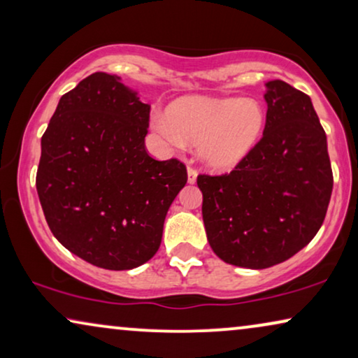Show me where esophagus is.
<instances>
[{"mask_svg":"<svg viewBox=\"0 0 358 358\" xmlns=\"http://www.w3.org/2000/svg\"><path fill=\"white\" fill-rule=\"evenodd\" d=\"M197 169L194 168H189L187 169V182L189 184H195V180H197Z\"/></svg>","mask_w":358,"mask_h":358,"instance_id":"1","label":"esophagus"}]
</instances>
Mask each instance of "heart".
<instances>
[{"label": "heart", "instance_id": "heart-1", "mask_svg": "<svg viewBox=\"0 0 358 358\" xmlns=\"http://www.w3.org/2000/svg\"><path fill=\"white\" fill-rule=\"evenodd\" d=\"M151 124L168 145L174 148L197 145L205 164L229 171L256 148L266 127V114L262 106L249 97L185 96L169 106L168 114H156Z\"/></svg>", "mask_w": 358, "mask_h": 358}]
</instances>
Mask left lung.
Here are the masks:
<instances>
[{
    "label": "left lung",
    "mask_w": 358,
    "mask_h": 358,
    "mask_svg": "<svg viewBox=\"0 0 358 358\" xmlns=\"http://www.w3.org/2000/svg\"><path fill=\"white\" fill-rule=\"evenodd\" d=\"M266 127L251 155L224 176H199L213 252L227 264L267 268L301 251L324 222L332 194L327 140L310 96L266 83Z\"/></svg>",
    "instance_id": "left-lung-1"
}]
</instances>
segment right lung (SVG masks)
Wrapping results in <instances>:
<instances>
[{
	"instance_id": "add662e5",
	"label": "right lung",
	"mask_w": 358,
	"mask_h": 358,
	"mask_svg": "<svg viewBox=\"0 0 358 358\" xmlns=\"http://www.w3.org/2000/svg\"><path fill=\"white\" fill-rule=\"evenodd\" d=\"M148 120L138 92L99 71L62 96L42 136L36 185L43 215L53 236L96 267L148 262L187 182L180 161L146 153Z\"/></svg>"
}]
</instances>
